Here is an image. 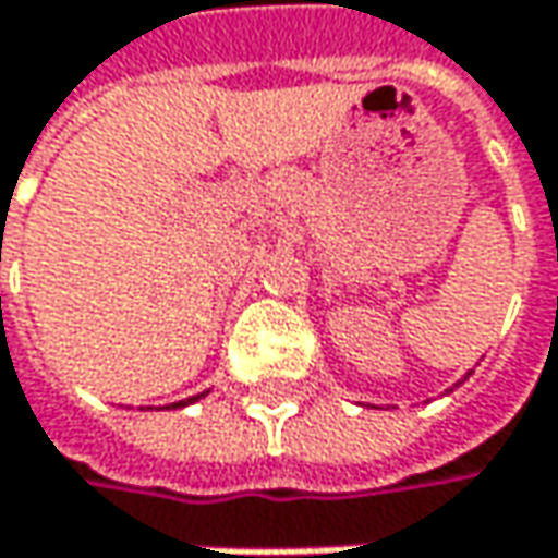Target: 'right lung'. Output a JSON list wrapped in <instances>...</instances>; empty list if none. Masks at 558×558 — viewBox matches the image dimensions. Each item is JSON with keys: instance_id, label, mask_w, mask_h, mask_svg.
Segmentation results:
<instances>
[{"instance_id": "add662e5", "label": "right lung", "mask_w": 558, "mask_h": 558, "mask_svg": "<svg viewBox=\"0 0 558 558\" xmlns=\"http://www.w3.org/2000/svg\"><path fill=\"white\" fill-rule=\"evenodd\" d=\"M203 393H196V397H186V400H180V403H170V407H186V403H193V400H199Z\"/></svg>"}]
</instances>
